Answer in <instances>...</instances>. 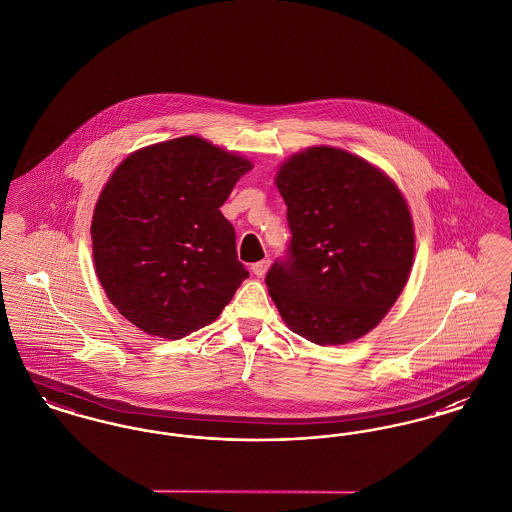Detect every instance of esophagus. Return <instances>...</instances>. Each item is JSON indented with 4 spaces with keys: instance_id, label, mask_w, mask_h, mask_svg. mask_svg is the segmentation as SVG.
Masks as SVG:
<instances>
[{
    "instance_id": "34e87169",
    "label": "esophagus",
    "mask_w": 512,
    "mask_h": 512,
    "mask_svg": "<svg viewBox=\"0 0 512 512\" xmlns=\"http://www.w3.org/2000/svg\"><path fill=\"white\" fill-rule=\"evenodd\" d=\"M268 265H270L268 261H259V263L251 265V270H253V274H257V276L261 278V276H265V274H267Z\"/></svg>"
}]
</instances>
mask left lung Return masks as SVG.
Instances as JSON below:
<instances>
[{
    "mask_svg": "<svg viewBox=\"0 0 512 512\" xmlns=\"http://www.w3.org/2000/svg\"><path fill=\"white\" fill-rule=\"evenodd\" d=\"M292 240L267 272L282 320L317 345L359 340L388 315L413 267V219L386 172L338 147L292 155L276 174Z\"/></svg>",
    "mask_w": 512,
    "mask_h": 512,
    "instance_id": "left-lung-1",
    "label": "left lung"
}]
</instances>
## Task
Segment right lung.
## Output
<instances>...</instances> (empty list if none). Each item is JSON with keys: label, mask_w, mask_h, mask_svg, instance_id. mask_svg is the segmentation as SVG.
I'll list each match as a JSON object with an SVG mask.
<instances>
[{"label": "right lung", "mask_w": 512, "mask_h": 512, "mask_svg": "<svg viewBox=\"0 0 512 512\" xmlns=\"http://www.w3.org/2000/svg\"><path fill=\"white\" fill-rule=\"evenodd\" d=\"M251 161L184 136L128 155L92 219L96 274L122 317L180 340L211 324L249 276L220 213Z\"/></svg>", "instance_id": "right-lung-1"}]
</instances>
